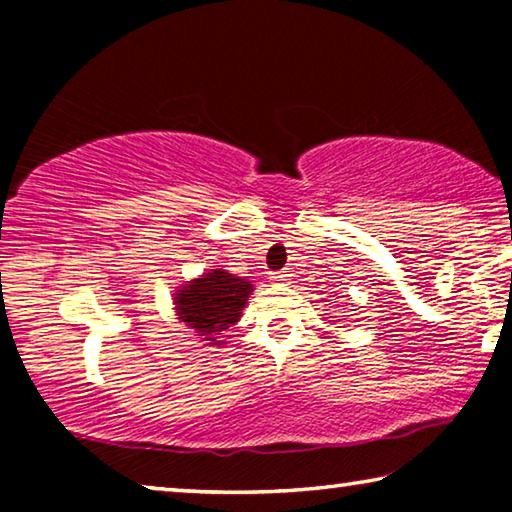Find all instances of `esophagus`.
Wrapping results in <instances>:
<instances>
[{
	"label": "esophagus",
	"mask_w": 512,
	"mask_h": 512,
	"mask_svg": "<svg viewBox=\"0 0 512 512\" xmlns=\"http://www.w3.org/2000/svg\"><path fill=\"white\" fill-rule=\"evenodd\" d=\"M291 277V271L289 268H282V271H275V273H271V280L273 282H287Z\"/></svg>",
	"instance_id": "1"
}]
</instances>
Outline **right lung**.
<instances>
[{"instance_id": "1", "label": "right lung", "mask_w": 512, "mask_h": 512, "mask_svg": "<svg viewBox=\"0 0 512 512\" xmlns=\"http://www.w3.org/2000/svg\"><path fill=\"white\" fill-rule=\"evenodd\" d=\"M250 291L253 284L216 268L176 293L178 316L205 341L219 345L216 339L237 323Z\"/></svg>"}]
</instances>
